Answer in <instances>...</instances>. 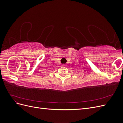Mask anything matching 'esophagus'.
<instances>
[{
	"label": "esophagus",
	"instance_id": "34e87169",
	"mask_svg": "<svg viewBox=\"0 0 123 123\" xmlns=\"http://www.w3.org/2000/svg\"><path fill=\"white\" fill-rule=\"evenodd\" d=\"M62 66H66V65H65V64H64Z\"/></svg>",
	"mask_w": 123,
	"mask_h": 123
}]
</instances>
